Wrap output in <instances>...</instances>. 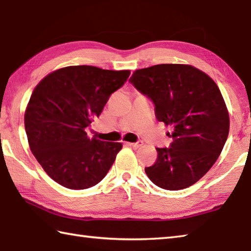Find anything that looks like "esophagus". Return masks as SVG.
Wrapping results in <instances>:
<instances>
[{"label":"esophagus","mask_w":251,"mask_h":251,"mask_svg":"<svg viewBox=\"0 0 251 251\" xmlns=\"http://www.w3.org/2000/svg\"><path fill=\"white\" fill-rule=\"evenodd\" d=\"M128 145H129V146H132V147H135V148H137V147L142 146V141H141V140H138V141H136V142H128Z\"/></svg>","instance_id":"obj_1"}]
</instances>
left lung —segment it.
<instances>
[{
	"instance_id": "8db88e82",
	"label": "left lung",
	"mask_w": 251,
	"mask_h": 251,
	"mask_svg": "<svg viewBox=\"0 0 251 251\" xmlns=\"http://www.w3.org/2000/svg\"><path fill=\"white\" fill-rule=\"evenodd\" d=\"M129 82L153 102L156 120L173 126V142L156 148L158 159L145 169L146 174L163 189L194 185L212 168L228 136V112L217 83L181 64L142 68Z\"/></svg>"
}]
</instances>
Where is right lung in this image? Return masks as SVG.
I'll list each match as a JSON object with an SVG mask.
<instances>
[{
    "instance_id": "add662e5",
    "label": "right lung",
    "mask_w": 251,
    "mask_h": 251,
    "mask_svg": "<svg viewBox=\"0 0 251 251\" xmlns=\"http://www.w3.org/2000/svg\"><path fill=\"white\" fill-rule=\"evenodd\" d=\"M129 75V71L68 66L49 74L34 88L25 129L34 158L56 183L79 190L104 178L122 144L89 138L86 130Z\"/></svg>"
}]
</instances>
